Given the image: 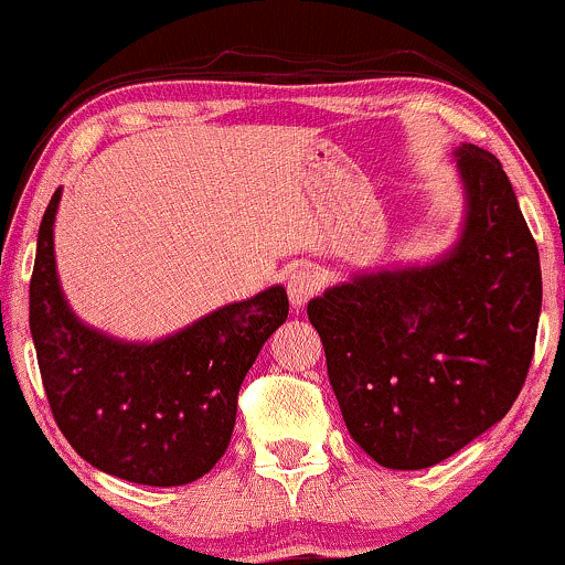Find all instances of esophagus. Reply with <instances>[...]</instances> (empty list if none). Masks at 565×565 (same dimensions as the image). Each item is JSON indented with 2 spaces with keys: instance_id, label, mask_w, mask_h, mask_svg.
<instances>
[{
  "instance_id": "1",
  "label": "esophagus",
  "mask_w": 565,
  "mask_h": 565,
  "mask_svg": "<svg viewBox=\"0 0 565 565\" xmlns=\"http://www.w3.org/2000/svg\"><path fill=\"white\" fill-rule=\"evenodd\" d=\"M319 289H321L319 273L311 270V268L292 270V276H289V281H287L289 302H292L295 308L308 306V300H311V297L319 292Z\"/></svg>"
}]
</instances>
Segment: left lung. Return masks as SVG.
<instances>
[{
	"label": "left lung",
	"instance_id": "1",
	"mask_svg": "<svg viewBox=\"0 0 565 565\" xmlns=\"http://www.w3.org/2000/svg\"><path fill=\"white\" fill-rule=\"evenodd\" d=\"M454 160L463 222L448 249L308 302L349 434L386 469L434 467L499 424L534 356V235L491 152L461 145Z\"/></svg>",
	"mask_w": 565,
	"mask_h": 565
}]
</instances>
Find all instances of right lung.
<instances>
[{
  "label": "right lung",
  "mask_w": 565,
  "mask_h": 565,
  "mask_svg": "<svg viewBox=\"0 0 565 565\" xmlns=\"http://www.w3.org/2000/svg\"><path fill=\"white\" fill-rule=\"evenodd\" d=\"M61 190L36 235L29 327L55 424L90 467L139 486H188L225 456L238 388L287 321L281 284L173 334L122 340L72 311L55 270Z\"/></svg>",
  "instance_id": "right-lung-1"
}]
</instances>
